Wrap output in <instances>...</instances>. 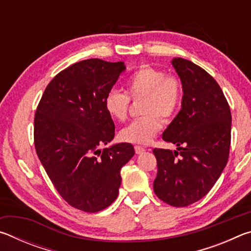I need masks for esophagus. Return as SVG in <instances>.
Listing matches in <instances>:
<instances>
[{
    "label": "esophagus",
    "instance_id": "obj_1",
    "mask_svg": "<svg viewBox=\"0 0 251 251\" xmlns=\"http://www.w3.org/2000/svg\"><path fill=\"white\" fill-rule=\"evenodd\" d=\"M146 150L144 147H142V146H139V145H136L135 146V151H136V154H143L144 151H145Z\"/></svg>",
    "mask_w": 251,
    "mask_h": 251
}]
</instances>
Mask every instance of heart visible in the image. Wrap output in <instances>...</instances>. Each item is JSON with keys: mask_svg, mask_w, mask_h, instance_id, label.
<instances>
[{"mask_svg": "<svg viewBox=\"0 0 251 251\" xmlns=\"http://www.w3.org/2000/svg\"><path fill=\"white\" fill-rule=\"evenodd\" d=\"M181 85L175 75H166L164 71L151 66H142L131 74L125 84V93L109 91L105 96L106 112L113 120L124 122L129 109V100L143 99L141 113L121 130L124 142L135 144L150 143L163 127V120L176 115L181 104Z\"/></svg>", "mask_w": 251, "mask_h": 251, "instance_id": "1", "label": "heart"}]
</instances>
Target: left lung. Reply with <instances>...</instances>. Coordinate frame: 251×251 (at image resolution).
Masks as SVG:
<instances>
[{
  "mask_svg": "<svg viewBox=\"0 0 251 251\" xmlns=\"http://www.w3.org/2000/svg\"><path fill=\"white\" fill-rule=\"evenodd\" d=\"M181 80V109L163 133L177 151L154 148L156 196L175 207L198 201L222 175L229 157L231 113L222 88L201 66L172 61Z\"/></svg>",
  "mask_w": 251,
  "mask_h": 251,
  "instance_id": "obj_1",
  "label": "left lung"
}]
</instances>
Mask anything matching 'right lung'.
Wrapping results in <instances>:
<instances>
[{"label":"right lung","mask_w":251,"mask_h":251,"mask_svg":"<svg viewBox=\"0 0 251 251\" xmlns=\"http://www.w3.org/2000/svg\"><path fill=\"white\" fill-rule=\"evenodd\" d=\"M124 70V62L75 63L50 80L36 108V154L57 193L82 211H100L115 201L121 169L135 154L129 143L101 150L115 136L104 100Z\"/></svg>","instance_id":"1"}]
</instances>
